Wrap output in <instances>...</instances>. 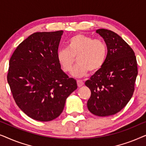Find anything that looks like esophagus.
Masks as SVG:
<instances>
[{
    "instance_id": "esophagus-1",
    "label": "esophagus",
    "mask_w": 146,
    "mask_h": 146,
    "mask_svg": "<svg viewBox=\"0 0 146 146\" xmlns=\"http://www.w3.org/2000/svg\"><path fill=\"white\" fill-rule=\"evenodd\" d=\"M77 84H78V86L80 88L84 84V82H82V80H77Z\"/></svg>"
}]
</instances>
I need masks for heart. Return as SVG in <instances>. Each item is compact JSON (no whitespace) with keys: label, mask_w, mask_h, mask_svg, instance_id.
Masks as SVG:
<instances>
[{"label":"heart","mask_w":146,"mask_h":146,"mask_svg":"<svg viewBox=\"0 0 146 146\" xmlns=\"http://www.w3.org/2000/svg\"><path fill=\"white\" fill-rule=\"evenodd\" d=\"M108 48L101 39H94L84 35H76L67 42V49L59 50L57 60L64 72H70L76 58L78 64L72 74L82 77L89 71L94 73L102 68L106 60Z\"/></svg>","instance_id":"1"}]
</instances>
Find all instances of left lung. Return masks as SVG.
Listing matches in <instances>:
<instances>
[{
  "mask_svg": "<svg viewBox=\"0 0 146 146\" xmlns=\"http://www.w3.org/2000/svg\"><path fill=\"white\" fill-rule=\"evenodd\" d=\"M108 48L106 60L85 84L91 90L87 107L92 113L108 116L119 112L134 92L137 75L136 57L132 48L114 32L98 29Z\"/></svg>",
  "mask_w": 146,
  "mask_h": 146,
  "instance_id": "left-lung-1",
  "label": "left lung"
}]
</instances>
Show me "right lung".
<instances>
[{
  "instance_id": "1",
  "label": "right lung",
  "mask_w": 146,
  "mask_h": 146,
  "mask_svg": "<svg viewBox=\"0 0 146 146\" xmlns=\"http://www.w3.org/2000/svg\"><path fill=\"white\" fill-rule=\"evenodd\" d=\"M63 31L39 32L22 42L9 60L7 81L19 108L35 120L48 121L62 112L77 89L61 69L57 52Z\"/></svg>"
}]
</instances>
